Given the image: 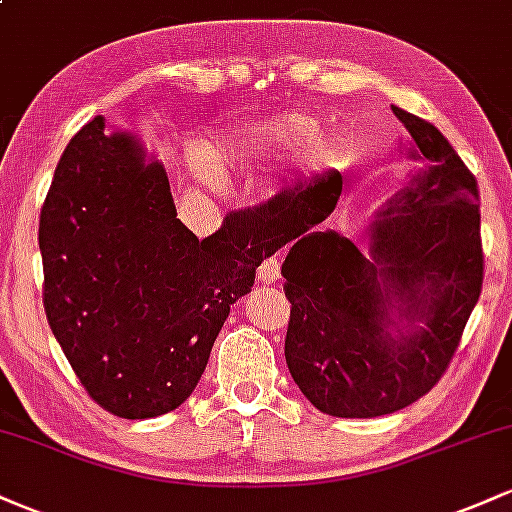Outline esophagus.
Wrapping results in <instances>:
<instances>
[{
	"instance_id": "obj_1",
	"label": "esophagus",
	"mask_w": 512,
	"mask_h": 512,
	"mask_svg": "<svg viewBox=\"0 0 512 512\" xmlns=\"http://www.w3.org/2000/svg\"><path fill=\"white\" fill-rule=\"evenodd\" d=\"M281 276V257H267L260 264V269H257V279L262 281V284H272V281H276Z\"/></svg>"
}]
</instances>
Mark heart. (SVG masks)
Segmentation results:
<instances>
[{"instance_id":"1","label":"heart","mask_w":512,"mask_h":512,"mask_svg":"<svg viewBox=\"0 0 512 512\" xmlns=\"http://www.w3.org/2000/svg\"><path fill=\"white\" fill-rule=\"evenodd\" d=\"M293 149V168L301 175H313L332 166L339 156L337 139L330 134L320 132V122L313 115L298 113H281L260 122V125H248L231 129L223 134L219 142L209 144L207 149L192 146L190 149V170L199 185L219 187L223 178L219 166L223 163L240 161V158L264 156L272 151Z\"/></svg>"}]
</instances>
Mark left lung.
Masks as SVG:
<instances>
[{
  "mask_svg": "<svg viewBox=\"0 0 512 512\" xmlns=\"http://www.w3.org/2000/svg\"><path fill=\"white\" fill-rule=\"evenodd\" d=\"M407 156L424 163L378 209L361 250L320 231L339 185L317 180L240 211L274 250L291 301L286 363L310 404L342 419H373L424 397L448 368L479 301L484 255L479 190L431 122L395 108Z\"/></svg>",
  "mask_w": 512,
  "mask_h": 512,
  "instance_id": "8db88e82",
  "label": "left lung"
}]
</instances>
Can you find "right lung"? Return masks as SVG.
I'll use <instances>...</instances> for the list:
<instances>
[{
    "instance_id": "obj_1",
    "label": "right lung",
    "mask_w": 512,
    "mask_h": 512,
    "mask_svg": "<svg viewBox=\"0 0 512 512\" xmlns=\"http://www.w3.org/2000/svg\"><path fill=\"white\" fill-rule=\"evenodd\" d=\"M166 168L134 134L93 117L57 163L43 211V303L86 392L120 419L192 395L231 305L272 243L240 211L199 240L175 219Z\"/></svg>"
}]
</instances>
